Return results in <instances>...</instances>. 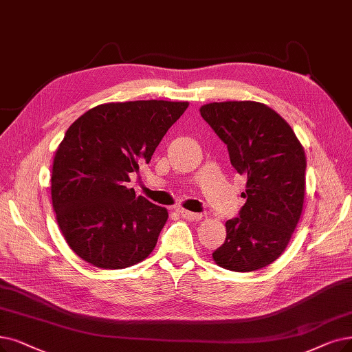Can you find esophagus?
Listing matches in <instances>:
<instances>
[{"label": "esophagus", "instance_id": "esophagus-1", "mask_svg": "<svg viewBox=\"0 0 352 352\" xmlns=\"http://www.w3.org/2000/svg\"><path fill=\"white\" fill-rule=\"evenodd\" d=\"M177 214H179L182 218H185V219H188V221H195V219H199V218H201V215H199V214L190 212V210L182 209V208H179V209H177Z\"/></svg>", "mask_w": 352, "mask_h": 352}]
</instances>
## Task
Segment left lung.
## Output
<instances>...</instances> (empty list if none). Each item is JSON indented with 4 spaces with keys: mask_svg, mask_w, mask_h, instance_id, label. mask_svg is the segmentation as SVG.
I'll return each instance as SVG.
<instances>
[{
    "mask_svg": "<svg viewBox=\"0 0 352 352\" xmlns=\"http://www.w3.org/2000/svg\"><path fill=\"white\" fill-rule=\"evenodd\" d=\"M202 118L227 144L235 170L247 176L245 204L228 219L227 238L212 252L232 272H254L286 250L303 209L306 157L290 125L254 101L212 102Z\"/></svg>",
    "mask_w": 352,
    "mask_h": 352,
    "instance_id": "8db88e82",
    "label": "left lung"
}]
</instances>
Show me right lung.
I'll use <instances>...</instances> for the list:
<instances>
[{
    "label": "right lung",
    "instance_id": "obj_1",
    "mask_svg": "<svg viewBox=\"0 0 352 352\" xmlns=\"http://www.w3.org/2000/svg\"><path fill=\"white\" fill-rule=\"evenodd\" d=\"M188 105L109 102L87 111L67 129L53 160L52 202L78 257L116 270L144 260L156 247L167 210L127 184Z\"/></svg>",
    "mask_w": 352,
    "mask_h": 352
}]
</instances>
